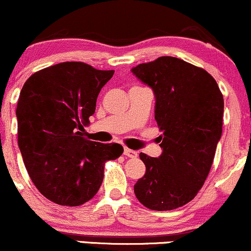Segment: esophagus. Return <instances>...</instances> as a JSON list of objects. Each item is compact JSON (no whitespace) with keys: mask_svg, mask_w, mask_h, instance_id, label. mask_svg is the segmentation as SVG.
<instances>
[{"mask_svg":"<svg viewBox=\"0 0 251 251\" xmlns=\"http://www.w3.org/2000/svg\"><path fill=\"white\" fill-rule=\"evenodd\" d=\"M124 154H125L126 157L135 158V157H137V151H134V150H131V149L125 148V150H124Z\"/></svg>","mask_w":251,"mask_h":251,"instance_id":"obj_1","label":"esophagus"}]
</instances>
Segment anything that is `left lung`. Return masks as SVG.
I'll return each mask as SVG.
<instances>
[{"mask_svg":"<svg viewBox=\"0 0 251 251\" xmlns=\"http://www.w3.org/2000/svg\"><path fill=\"white\" fill-rule=\"evenodd\" d=\"M131 72L153 91L163 149L158 158L139 154L146 172L135 183V197L151 210L177 209L194 200L211 169L222 135L223 96L208 72L177 57H158Z\"/></svg>","mask_w":251,"mask_h":251,"instance_id":"left-lung-1","label":"left lung"}]
</instances>
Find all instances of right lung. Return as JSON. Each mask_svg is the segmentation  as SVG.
<instances>
[{"instance_id": "right-lung-1", "label": "right lung", "mask_w": 251, "mask_h": 251, "mask_svg": "<svg viewBox=\"0 0 251 251\" xmlns=\"http://www.w3.org/2000/svg\"><path fill=\"white\" fill-rule=\"evenodd\" d=\"M113 74L83 62H61L34 73L21 89L16 107L20 151L34 185L54 203L77 206L93 198L105 162L124 152L120 144L88 140L83 129Z\"/></svg>"}]
</instances>
